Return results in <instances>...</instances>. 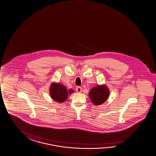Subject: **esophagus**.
I'll return each mask as SVG.
<instances>
[{
    "mask_svg": "<svg viewBox=\"0 0 156 156\" xmlns=\"http://www.w3.org/2000/svg\"><path fill=\"white\" fill-rule=\"evenodd\" d=\"M82 90V88L80 87H76V92H78V93H81Z\"/></svg>",
    "mask_w": 156,
    "mask_h": 156,
    "instance_id": "obj_1",
    "label": "esophagus"
}]
</instances>
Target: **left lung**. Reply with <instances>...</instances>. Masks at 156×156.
Here are the masks:
<instances>
[{"instance_id":"8db88e82","label":"left lung","mask_w":156,"mask_h":156,"mask_svg":"<svg viewBox=\"0 0 156 156\" xmlns=\"http://www.w3.org/2000/svg\"><path fill=\"white\" fill-rule=\"evenodd\" d=\"M89 97L95 105H99L104 103L109 96V89L105 85H98L89 92Z\"/></svg>"}]
</instances>
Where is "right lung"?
Returning a JSON list of instances; mask_svg holds the SVG:
<instances>
[{
	"label": "right lung",
	"mask_w": 156,
	"mask_h": 156,
	"mask_svg": "<svg viewBox=\"0 0 156 156\" xmlns=\"http://www.w3.org/2000/svg\"><path fill=\"white\" fill-rule=\"evenodd\" d=\"M51 97L53 100L58 103L65 101L68 98V93L72 94L73 90L70 89L67 90V89L64 85L59 83H53L50 87Z\"/></svg>",
	"instance_id": "right-lung-1"
}]
</instances>
